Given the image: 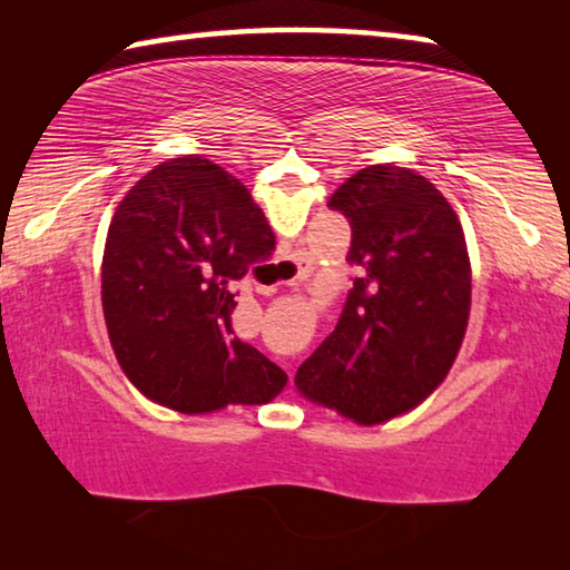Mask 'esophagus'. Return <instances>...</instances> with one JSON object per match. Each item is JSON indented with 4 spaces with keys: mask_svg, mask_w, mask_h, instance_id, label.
Segmentation results:
<instances>
[{
    "mask_svg": "<svg viewBox=\"0 0 570 570\" xmlns=\"http://www.w3.org/2000/svg\"><path fill=\"white\" fill-rule=\"evenodd\" d=\"M296 278H304V276H296ZM296 278H292V282H296Z\"/></svg>",
    "mask_w": 570,
    "mask_h": 570,
    "instance_id": "34e87169",
    "label": "esophagus"
}]
</instances>
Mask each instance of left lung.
Wrapping results in <instances>:
<instances>
[{"label":"left lung","instance_id":"left-lung-1","mask_svg":"<svg viewBox=\"0 0 570 570\" xmlns=\"http://www.w3.org/2000/svg\"><path fill=\"white\" fill-rule=\"evenodd\" d=\"M330 208L352 226L356 276L294 382L312 402L377 424L430 397L455 362L470 316L465 234L428 178L390 163L354 173Z\"/></svg>","mask_w":570,"mask_h":570}]
</instances>
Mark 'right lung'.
<instances>
[{"label":"right lung","instance_id":"add662e5","mask_svg":"<svg viewBox=\"0 0 570 570\" xmlns=\"http://www.w3.org/2000/svg\"><path fill=\"white\" fill-rule=\"evenodd\" d=\"M274 244L244 183L200 156L160 163L128 190L105 240L102 312L146 397L198 414L284 390L282 366L230 326L234 284Z\"/></svg>","mask_w":570,"mask_h":570}]
</instances>
